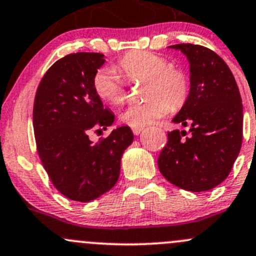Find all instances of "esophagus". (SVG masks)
Returning <instances> with one entry per match:
<instances>
[{
	"mask_svg": "<svg viewBox=\"0 0 256 256\" xmlns=\"http://www.w3.org/2000/svg\"><path fill=\"white\" fill-rule=\"evenodd\" d=\"M142 130H144V128L142 126H134L132 128V132L135 134V135H140V134L142 132Z\"/></svg>",
	"mask_w": 256,
	"mask_h": 256,
	"instance_id": "obj_1",
	"label": "esophagus"
}]
</instances>
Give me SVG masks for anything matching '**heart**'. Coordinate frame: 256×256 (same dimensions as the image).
<instances>
[{
    "instance_id": "1",
    "label": "heart",
    "mask_w": 256,
    "mask_h": 256,
    "mask_svg": "<svg viewBox=\"0 0 256 256\" xmlns=\"http://www.w3.org/2000/svg\"><path fill=\"white\" fill-rule=\"evenodd\" d=\"M118 70L128 82L146 80L144 96H150L144 103L131 104L122 110L120 119L126 125L132 128L148 125L163 118L170 106L178 108L186 100L189 93L186 74L170 67L164 56L150 51H132L119 61ZM118 74L116 70L106 67L94 74V92L106 103L120 104L125 100V82Z\"/></svg>"
}]
</instances>
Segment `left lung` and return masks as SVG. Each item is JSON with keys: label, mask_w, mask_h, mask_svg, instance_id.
I'll use <instances>...</instances> for the list:
<instances>
[{"label": "left lung", "mask_w": 256, "mask_h": 256, "mask_svg": "<svg viewBox=\"0 0 256 256\" xmlns=\"http://www.w3.org/2000/svg\"><path fill=\"white\" fill-rule=\"evenodd\" d=\"M190 67V90L173 122L186 131L168 132L158 158L162 176L180 189L207 192L232 170L243 138V106L238 86L227 64L205 46L172 45Z\"/></svg>", "instance_id": "obj_1"}]
</instances>
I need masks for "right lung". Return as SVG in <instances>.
<instances>
[{
    "label": "right lung",
    "mask_w": 256,
    "mask_h": 256,
    "mask_svg": "<svg viewBox=\"0 0 256 256\" xmlns=\"http://www.w3.org/2000/svg\"><path fill=\"white\" fill-rule=\"evenodd\" d=\"M104 62L99 52L64 56L44 74L34 100V135L42 166L56 189L80 202L96 200L116 184L122 153L134 141L128 126L116 128L99 144L88 136L115 120L93 88Z\"/></svg>",
    "instance_id": "1"
}]
</instances>
